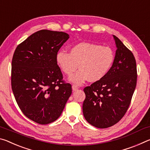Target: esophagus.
<instances>
[{
	"label": "esophagus",
	"instance_id": "34e87169",
	"mask_svg": "<svg viewBox=\"0 0 150 150\" xmlns=\"http://www.w3.org/2000/svg\"><path fill=\"white\" fill-rule=\"evenodd\" d=\"M72 90H74H74H76L78 89V86L77 85H76V84H73L72 86Z\"/></svg>",
	"mask_w": 150,
	"mask_h": 150
}]
</instances>
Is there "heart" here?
I'll list each match as a JSON object with an SVG mask.
<instances>
[{
	"label": "heart",
	"mask_w": 150,
	"mask_h": 150,
	"mask_svg": "<svg viewBox=\"0 0 150 150\" xmlns=\"http://www.w3.org/2000/svg\"><path fill=\"white\" fill-rule=\"evenodd\" d=\"M115 60V53L109 46L96 44L80 42L70 48V53L61 50L56 54V62L61 71L68 76L72 75L70 80L80 84L87 79L96 82L102 79L111 69Z\"/></svg>",
	"instance_id": "1"
}]
</instances>
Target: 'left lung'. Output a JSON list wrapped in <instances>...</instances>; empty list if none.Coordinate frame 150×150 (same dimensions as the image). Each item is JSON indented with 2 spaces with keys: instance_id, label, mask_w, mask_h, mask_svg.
<instances>
[{
  "instance_id": "8db88e82",
  "label": "left lung",
  "mask_w": 150,
  "mask_h": 150,
  "mask_svg": "<svg viewBox=\"0 0 150 150\" xmlns=\"http://www.w3.org/2000/svg\"><path fill=\"white\" fill-rule=\"evenodd\" d=\"M117 50L111 69L102 79L84 88L82 110L88 123L107 128L126 114L136 87L137 67L133 53L114 35Z\"/></svg>"
}]
</instances>
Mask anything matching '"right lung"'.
Instances as JSON below:
<instances>
[{
	"mask_svg": "<svg viewBox=\"0 0 150 150\" xmlns=\"http://www.w3.org/2000/svg\"><path fill=\"white\" fill-rule=\"evenodd\" d=\"M69 35L41 30L17 46L11 68V86L20 109L36 123L48 124L62 114L72 94L56 56Z\"/></svg>",
	"mask_w": 150,
	"mask_h": 150,
	"instance_id": "1",
	"label": "right lung"
}]
</instances>
